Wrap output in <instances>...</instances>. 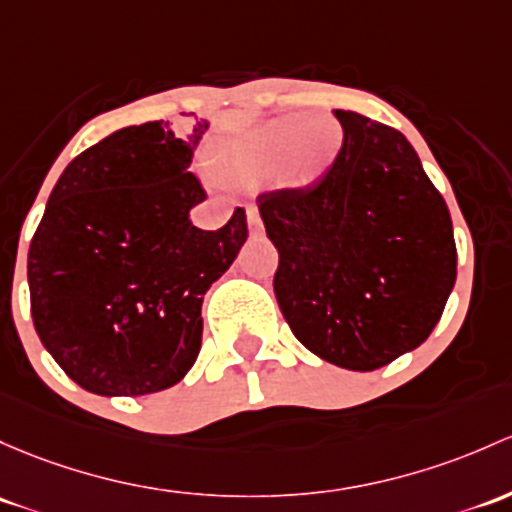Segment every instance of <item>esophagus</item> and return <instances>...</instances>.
Listing matches in <instances>:
<instances>
[{
	"instance_id": "34e87169",
	"label": "esophagus",
	"mask_w": 512,
	"mask_h": 512,
	"mask_svg": "<svg viewBox=\"0 0 512 512\" xmlns=\"http://www.w3.org/2000/svg\"><path fill=\"white\" fill-rule=\"evenodd\" d=\"M247 228H250L252 235H260L262 233V218L255 208H247Z\"/></svg>"
}]
</instances>
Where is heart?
<instances>
[{"label": "heart", "mask_w": 512, "mask_h": 512, "mask_svg": "<svg viewBox=\"0 0 512 512\" xmlns=\"http://www.w3.org/2000/svg\"><path fill=\"white\" fill-rule=\"evenodd\" d=\"M343 147V129L331 117H279L235 144L218 159L228 184L257 186L289 171L297 181L324 176Z\"/></svg>", "instance_id": "1"}]
</instances>
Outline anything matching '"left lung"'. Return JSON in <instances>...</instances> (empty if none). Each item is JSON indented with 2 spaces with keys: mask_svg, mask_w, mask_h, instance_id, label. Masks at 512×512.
I'll list each match as a JSON object with an SVG mask.
<instances>
[{
  "mask_svg": "<svg viewBox=\"0 0 512 512\" xmlns=\"http://www.w3.org/2000/svg\"><path fill=\"white\" fill-rule=\"evenodd\" d=\"M343 147L306 188L262 193L274 297L328 363L378 370L429 338L456 282L451 215L405 134L336 110Z\"/></svg>",
  "mask_w": 512,
  "mask_h": 512,
  "instance_id": "1",
  "label": "left lung"
}]
</instances>
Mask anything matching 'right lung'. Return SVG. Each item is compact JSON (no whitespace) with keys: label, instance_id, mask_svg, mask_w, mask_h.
<instances>
[{"label":"right lung","instance_id":"right-lung-1","mask_svg":"<svg viewBox=\"0 0 512 512\" xmlns=\"http://www.w3.org/2000/svg\"><path fill=\"white\" fill-rule=\"evenodd\" d=\"M206 127L117 129L78 154L48 196L26 262L31 319L83 390L149 395L196 363L203 297L247 240L242 208L218 230L188 220L206 201L188 171Z\"/></svg>","mask_w":512,"mask_h":512}]
</instances>
